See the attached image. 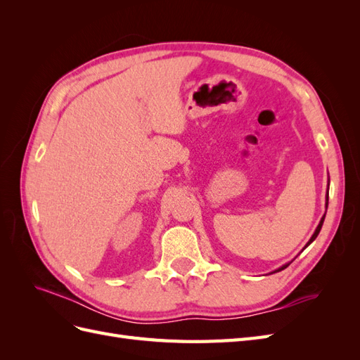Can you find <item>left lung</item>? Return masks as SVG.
Returning <instances> with one entry per match:
<instances>
[{"instance_id": "obj_1", "label": "left lung", "mask_w": 360, "mask_h": 360, "mask_svg": "<svg viewBox=\"0 0 360 360\" xmlns=\"http://www.w3.org/2000/svg\"><path fill=\"white\" fill-rule=\"evenodd\" d=\"M328 202H329V192H328V197H326V207H328ZM326 216V214H324ZM324 216L321 217V221H320V224H319V226H317V230H315V233L312 234V237L309 238V242L307 243V246H309L314 240H315V238H317V236H319V233H320V230H321V226H323V222H324ZM307 246H304V248H307ZM303 248V249H304ZM290 266V263L288 264H284V266H282V267H279V269H276L275 271H271V274H276V271H281V270H284V269H287Z\"/></svg>"}]
</instances>
